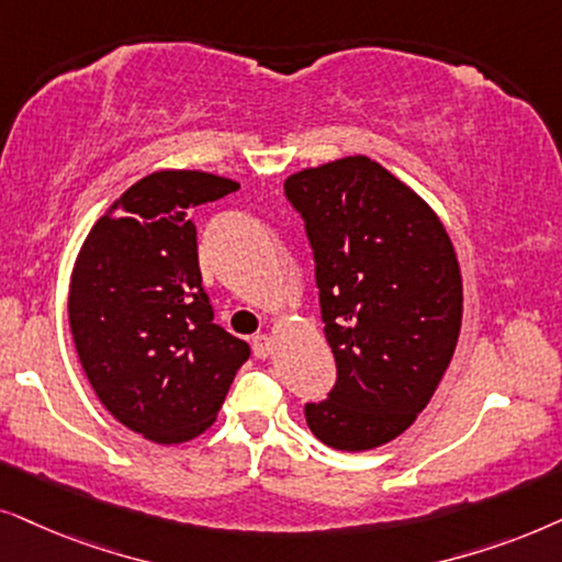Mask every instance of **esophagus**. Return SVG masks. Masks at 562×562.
<instances>
[{"instance_id": "34e87169", "label": "esophagus", "mask_w": 562, "mask_h": 562, "mask_svg": "<svg viewBox=\"0 0 562 562\" xmlns=\"http://www.w3.org/2000/svg\"><path fill=\"white\" fill-rule=\"evenodd\" d=\"M272 347H274V341H272V336H269V334H257L251 339V349H254V355H257V357H267L269 351H272Z\"/></svg>"}]
</instances>
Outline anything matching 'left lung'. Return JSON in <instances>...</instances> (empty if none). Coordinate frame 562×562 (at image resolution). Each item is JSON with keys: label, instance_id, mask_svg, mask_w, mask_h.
<instances>
[{"label": "left lung", "instance_id": "1", "mask_svg": "<svg viewBox=\"0 0 562 562\" xmlns=\"http://www.w3.org/2000/svg\"><path fill=\"white\" fill-rule=\"evenodd\" d=\"M285 194L305 221L336 359V385L305 403V422L334 450H375L416 422L450 368L458 254L426 200L368 156L295 171Z\"/></svg>", "mask_w": 562, "mask_h": 562}]
</instances>
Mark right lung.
<instances>
[{
    "label": "right lung",
    "mask_w": 562,
    "mask_h": 562,
    "mask_svg": "<svg viewBox=\"0 0 562 562\" xmlns=\"http://www.w3.org/2000/svg\"><path fill=\"white\" fill-rule=\"evenodd\" d=\"M207 171L161 169L94 223L69 285V326L102 406L156 445L215 422L249 344L213 324L192 211L236 192Z\"/></svg>",
    "instance_id": "right-lung-1"
}]
</instances>
